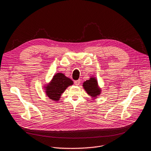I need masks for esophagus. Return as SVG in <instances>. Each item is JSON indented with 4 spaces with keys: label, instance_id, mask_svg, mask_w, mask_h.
<instances>
[{
    "label": "esophagus",
    "instance_id": "1",
    "mask_svg": "<svg viewBox=\"0 0 151 151\" xmlns=\"http://www.w3.org/2000/svg\"><path fill=\"white\" fill-rule=\"evenodd\" d=\"M74 84H75L76 86L80 85V80H78L74 81Z\"/></svg>",
    "mask_w": 151,
    "mask_h": 151
}]
</instances>
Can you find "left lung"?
I'll use <instances>...</instances> for the list:
<instances>
[{
  "label": "left lung",
  "instance_id": "left-lung-1",
  "mask_svg": "<svg viewBox=\"0 0 151 151\" xmlns=\"http://www.w3.org/2000/svg\"><path fill=\"white\" fill-rule=\"evenodd\" d=\"M83 87L87 93L92 96V98H96L101 93V89L98 85V81L94 77L90 78L83 83Z\"/></svg>",
  "mask_w": 151,
  "mask_h": 151
}]
</instances>
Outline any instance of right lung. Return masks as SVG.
Returning a JSON list of instances; mask_svg holds the SVG:
<instances>
[{
	"mask_svg": "<svg viewBox=\"0 0 151 151\" xmlns=\"http://www.w3.org/2000/svg\"><path fill=\"white\" fill-rule=\"evenodd\" d=\"M73 84V81L63 73H57L53 76L50 83L44 88L46 95L50 99L58 101L65 89Z\"/></svg>",
	"mask_w": 151,
	"mask_h": 151,
	"instance_id": "right-lung-1",
	"label": "right lung"
}]
</instances>
